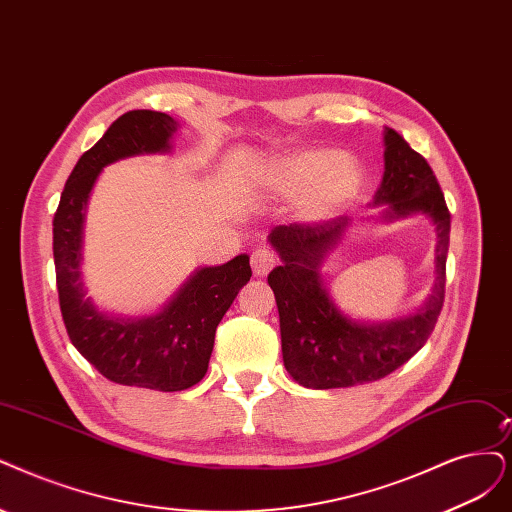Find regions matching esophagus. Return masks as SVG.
I'll return each mask as SVG.
<instances>
[{
	"instance_id": "obj_1",
	"label": "esophagus",
	"mask_w": 512,
	"mask_h": 512,
	"mask_svg": "<svg viewBox=\"0 0 512 512\" xmlns=\"http://www.w3.org/2000/svg\"><path fill=\"white\" fill-rule=\"evenodd\" d=\"M278 266V255L270 249H255L253 255H251V268H253V274L255 276H266L270 270H274Z\"/></svg>"
}]
</instances>
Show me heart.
Instances as JSON below:
<instances>
[{
  "label": "heart",
  "mask_w": 512,
  "mask_h": 512,
  "mask_svg": "<svg viewBox=\"0 0 512 512\" xmlns=\"http://www.w3.org/2000/svg\"><path fill=\"white\" fill-rule=\"evenodd\" d=\"M272 194L297 198L312 219H323L344 208L363 185V168L352 156L325 149H301L278 158L266 173Z\"/></svg>",
  "instance_id": "b5f03b06"
}]
</instances>
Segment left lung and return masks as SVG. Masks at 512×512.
Returning <instances> with one entry per match:
<instances>
[{"label":"left lung","instance_id":"obj_1","mask_svg":"<svg viewBox=\"0 0 512 512\" xmlns=\"http://www.w3.org/2000/svg\"><path fill=\"white\" fill-rule=\"evenodd\" d=\"M386 170L375 202H386L388 217L426 213L437 227L432 295L411 318L369 327L352 323L329 299L320 280V261L342 234L348 219L278 225L270 242L282 266L268 276L280 316L282 361L306 388H348L382 380L418 352L437 325L445 301V261L451 215L430 164L399 132L386 128Z\"/></svg>","mask_w":512,"mask_h":512}]
</instances>
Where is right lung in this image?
I'll return each instance as SVG.
<instances>
[{
	"instance_id": "right-lung-1",
	"label": "right lung",
	"mask_w": 512,
	"mask_h": 512,
	"mask_svg": "<svg viewBox=\"0 0 512 512\" xmlns=\"http://www.w3.org/2000/svg\"><path fill=\"white\" fill-rule=\"evenodd\" d=\"M175 130L168 113H124L71 170L52 221L56 289L71 344L109 382L162 392L192 388L204 377L217 325L251 280L249 257L200 270L158 316L118 320L99 314L84 297L80 251L84 208L101 168L143 151H166Z\"/></svg>"
}]
</instances>
